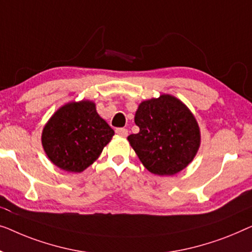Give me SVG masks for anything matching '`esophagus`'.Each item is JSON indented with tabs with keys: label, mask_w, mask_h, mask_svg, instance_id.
<instances>
[{
	"label": "esophagus",
	"mask_w": 252,
	"mask_h": 252,
	"mask_svg": "<svg viewBox=\"0 0 252 252\" xmlns=\"http://www.w3.org/2000/svg\"><path fill=\"white\" fill-rule=\"evenodd\" d=\"M115 132L121 137H126L127 136V130L125 129V127H118V129L115 130Z\"/></svg>",
	"instance_id": "34e87169"
}]
</instances>
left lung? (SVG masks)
I'll return each mask as SVG.
<instances>
[{"label": "left lung", "mask_w": 252, "mask_h": 252, "mask_svg": "<svg viewBox=\"0 0 252 252\" xmlns=\"http://www.w3.org/2000/svg\"><path fill=\"white\" fill-rule=\"evenodd\" d=\"M134 122L139 132L127 140L145 168L158 176H172L186 168L200 147L195 118L178 99L169 94L143 101Z\"/></svg>", "instance_id": "obj_1"}]
</instances>
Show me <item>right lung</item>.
Here are the masks:
<instances>
[{"instance_id":"right-lung-1","label":"right lung","mask_w":252,"mask_h":252,"mask_svg":"<svg viewBox=\"0 0 252 252\" xmlns=\"http://www.w3.org/2000/svg\"><path fill=\"white\" fill-rule=\"evenodd\" d=\"M114 136L91 101L70 102L58 109L45 125L42 145L58 168L81 172L91 165Z\"/></svg>"}]
</instances>
